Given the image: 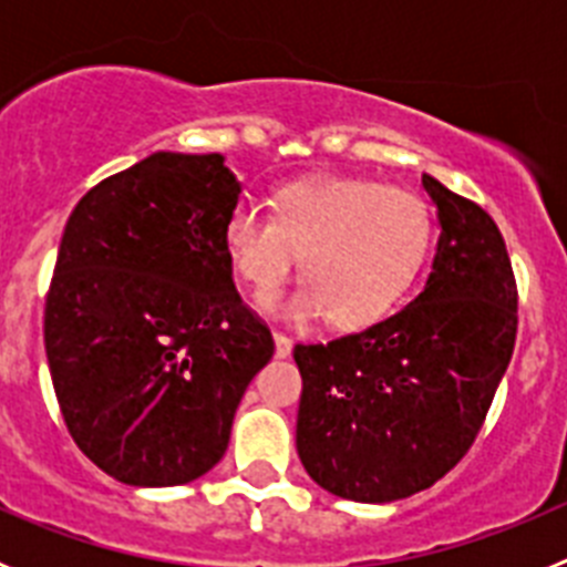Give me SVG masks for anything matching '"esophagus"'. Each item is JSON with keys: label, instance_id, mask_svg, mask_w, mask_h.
Here are the masks:
<instances>
[{"label": "esophagus", "instance_id": "1", "mask_svg": "<svg viewBox=\"0 0 567 567\" xmlns=\"http://www.w3.org/2000/svg\"><path fill=\"white\" fill-rule=\"evenodd\" d=\"M272 338H275V354H278V358H289V354H292V338H287L284 332H275Z\"/></svg>", "mask_w": 567, "mask_h": 567}]
</instances>
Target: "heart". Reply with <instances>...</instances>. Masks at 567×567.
Wrapping results in <instances>:
<instances>
[{
    "label": "heart",
    "instance_id": "b5f03b06",
    "mask_svg": "<svg viewBox=\"0 0 567 567\" xmlns=\"http://www.w3.org/2000/svg\"><path fill=\"white\" fill-rule=\"evenodd\" d=\"M224 252L252 292L267 295L292 272L303 287L264 300L275 318H323L358 332L385 320L414 287L434 240L423 195L372 178L318 175L275 193L272 213L238 207L224 221Z\"/></svg>",
    "mask_w": 567,
    "mask_h": 567
}]
</instances>
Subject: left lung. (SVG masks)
I'll return each instance as SVG.
<instances>
[{
    "label": "left lung",
    "mask_w": 567,
    "mask_h": 567,
    "mask_svg": "<svg viewBox=\"0 0 567 567\" xmlns=\"http://www.w3.org/2000/svg\"><path fill=\"white\" fill-rule=\"evenodd\" d=\"M440 240L423 292L392 318L298 343V457L329 494L394 503L463 460L517 340V284L491 215L423 175Z\"/></svg>",
    "instance_id": "left-lung-1"
}]
</instances>
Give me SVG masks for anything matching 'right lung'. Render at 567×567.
Segmentation results:
<instances>
[{"label":"right lung","mask_w":567,"mask_h":567,"mask_svg":"<svg viewBox=\"0 0 567 567\" xmlns=\"http://www.w3.org/2000/svg\"><path fill=\"white\" fill-rule=\"evenodd\" d=\"M238 195L221 153H153L70 213L44 352L70 437L118 483L164 488L207 474L272 358L224 252Z\"/></svg>","instance_id":"1"}]
</instances>
